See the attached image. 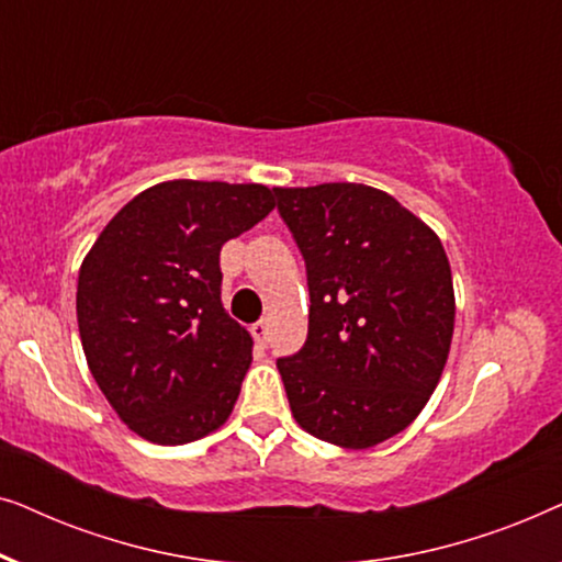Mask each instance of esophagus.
Here are the masks:
<instances>
[{
  "instance_id": "esophagus-1",
  "label": "esophagus",
  "mask_w": 562,
  "mask_h": 562,
  "mask_svg": "<svg viewBox=\"0 0 562 562\" xmlns=\"http://www.w3.org/2000/svg\"><path fill=\"white\" fill-rule=\"evenodd\" d=\"M250 333H252V337H256V342L258 345H266L268 342V322H256V325L250 327Z\"/></svg>"
}]
</instances>
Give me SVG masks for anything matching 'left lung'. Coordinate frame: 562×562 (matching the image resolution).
I'll return each instance as SVG.
<instances>
[{
	"label": "left lung",
	"mask_w": 562,
	"mask_h": 562,
	"mask_svg": "<svg viewBox=\"0 0 562 562\" xmlns=\"http://www.w3.org/2000/svg\"><path fill=\"white\" fill-rule=\"evenodd\" d=\"M306 260L310 335L279 358L296 425L345 450L412 425L448 363L456 291L440 237L366 183L276 187Z\"/></svg>",
	"instance_id": "1"
}]
</instances>
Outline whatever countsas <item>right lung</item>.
I'll return each mask as SVG.
<instances>
[{
  "instance_id": "right-lung-1",
  "label": "right lung",
  "mask_w": 562,
  "mask_h": 562,
  "mask_svg": "<svg viewBox=\"0 0 562 562\" xmlns=\"http://www.w3.org/2000/svg\"><path fill=\"white\" fill-rule=\"evenodd\" d=\"M273 206L263 183L160 181L130 199L83 258V356L143 440H202L233 414L252 337L222 306L220 250Z\"/></svg>"
}]
</instances>
